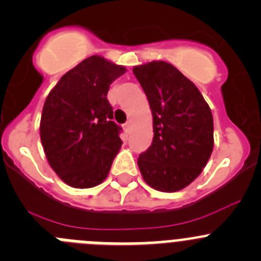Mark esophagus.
<instances>
[{"mask_svg": "<svg viewBox=\"0 0 261 261\" xmlns=\"http://www.w3.org/2000/svg\"><path fill=\"white\" fill-rule=\"evenodd\" d=\"M123 128H125L126 134H130V131H131V122H130V121H127V122L123 125Z\"/></svg>", "mask_w": 261, "mask_h": 261, "instance_id": "esophagus-1", "label": "esophagus"}]
</instances>
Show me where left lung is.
Masks as SVG:
<instances>
[{
	"mask_svg": "<svg viewBox=\"0 0 261 261\" xmlns=\"http://www.w3.org/2000/svg\"><path fill=\"white\" fill-rule=\"evenodd\" d=\"M153 114V140L139 155L148 186L176 192L206 166L214 148V119L208 104L186 75L166 62L134 67Z\"/></svg>",
	"mask_w": 261,
	"mask_h": 261,
	"instance_id": "left-lung-1",
	"label": "left lung"
}]
</instances>
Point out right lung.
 I'll use <instances>...</instances> for the list:
<instances>
[{
	"label": "right lung",
	"mask_w": 261,
	"mask_h": 261,
	"mask_svg": "<svg viewBox=\"0 0 261 261\" xmlns=\"http://www.w3.org/2000/svg\"><path fill=\"white\" fill-rule=\"evenodd\" d=\"M125 72L92 55L65 73L46 97L41 142L50 166L68 186L92 188L108 175L122 145V127L112 121L107 94Z\"/></svg>",
	"instance_id": "add662e5"
}]
</instances>
